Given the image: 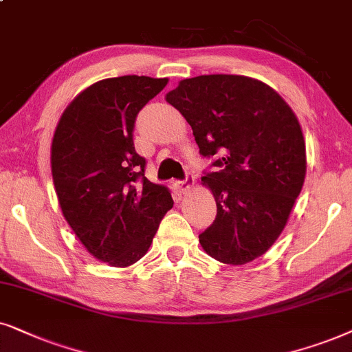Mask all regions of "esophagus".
I'll return each instance as SVG.
<instances>
[{
  "label": "esophagus",
  "instance_id": "34e87169",
  "mask_svg": "<svg viewBox=\"0 0 352 352\" xmlns=\"http://www.w3.org/2000/svg\"><path fill=\"white\" fill-rule=\"evenodd\" d=\"M193 185H195V177H193V173H186V179H185V180L175 182V186H177V188H179L180 191H188Z\"/></svg>",
  "mask_w": 352,
  "mask_h": 352
}]
</instances>
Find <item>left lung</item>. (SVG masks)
<instances>
[{"instance_id": "8db88e82", "label": "left lung", "mask_w": 352, "mask_h": 352, "mask_svg": "<svg viewBox=\"0 0 352 352\" xmlns=\"http://www.w3.org/2000/svg\"><path fill=\"white\" fill-rule=\"evenodd\" d=\"M166 101L191 125L199 153L217 156V172L201 179L217 204L201 246L223 264L254 261L277 241L301 193L306 143L298 117L274 88L245 75L185 78Z\"/></svg>"}]
</instances>
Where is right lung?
I'll return each instance as SVG.
<instances>
[{
  "label": "right lung",
  "mask_w": 352,
  "mask_h": 352,
  "mask_svg": "<svg viewBox=\"0 0 352 352\" xmlns=\"http://www.w3.org/2000/svg\"><path fill=\"white\" fill-rule=\"evenodd\" d=\"M167 78H104L65 107L51 144V173L63 215L98 261L129 267L151 246L173 199L144 177L135 151L138 112Z\"/></svg>",
  "instance_id": "obj_1"
}]
</instances>
